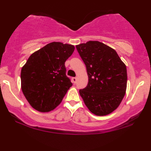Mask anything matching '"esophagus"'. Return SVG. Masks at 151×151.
Here are the masks:
<instances>
[{"mask_svg": "<svg viewBox=\"0 0 151 151\" xmlns=\"http://www.w3.org/2000/svg\"><path fill=\"white\" fill-rule=\"evenodd\" d=\"M72 81H73V84H76L77 82V78H72Z\"/></svg>", "mask_w": 151, "mask_h": 151, "instance_id": "1", "label": "esophagus"}]
</instances>
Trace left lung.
Wrapping results in <instances>:
<instances>
[{"mask_svg": "<svg viewBox=\"0 0 151 151\" xmlns=\"http://www.w3.org/2000/svg\"><path fill=\"white\" fill-rule=\"evenodd\" d=\"M76 49L88 76L87 86L79 91L84 104L96 115L112 113L125 95L127 67L114 49L99 41L76 45Z\"/></svg>", "mask_w": 151, "mask_h": 151, "instance_id": "obj_1", "label": "left lung"}]
</instances>
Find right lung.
Instances as JSON below:
<instances>
[{
	"label": "right lung",
	"mask_w": 151,
	"mask_h": 151,
	"mask_svg": "<svg viewBox=\"0 0 151 151\" xmlns=\"http://www.w3.org/2000/svg\"><path fill=\"white\" fill-rule=\"evenodd\" d=\"M73 45L53 42L32 53L21 69L22 93L31 106L49 112L60 104L72 86L65 63Z\"/></svg>",
	"instance_id": "obj_1"
}]
</instances>
